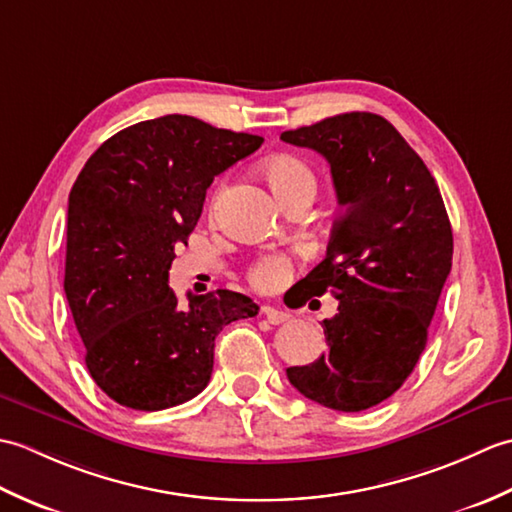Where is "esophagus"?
<instances>
[{
  "label": "esophagus",
  "mask_w": 512,
  "mask_h": 512,
  "mask_svg": "<svg viewBox=\"0 0 512 512\" xmlns=\"http://www.w3.org/2000/svg\"><path fill=\"white\" fill-rule=\"evenodd\" d=\"M262 314L266 317V321H268V323H273V325H279V323H286V321H290V314H288L286 310L275 308V306H262Z\"/></svg>",
  "instance_id": "obj_1"
}]
</instances>
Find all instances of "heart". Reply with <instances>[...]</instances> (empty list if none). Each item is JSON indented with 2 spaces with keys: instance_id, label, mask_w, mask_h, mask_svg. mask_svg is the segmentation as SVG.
<instances>
[{
  "instance_id": "heart-1",
  "label": "heart",
  "mask_w": 512,
  "mask_h": 512,
  "mask_svg": "<svg viewBox=\"0 0 512 512\" xmlns=\"http://www.w3.org/2000/svg\"><path fill=\"white\" fill-rule=\"evenodd\" d=\"M264 176L270 184V189L275 191L281 204L288 202L292 195L301 191H314L317 180H314L312 169L297 156L279 154L268 158L262 165ZM292 273V264L286 255L281 253H266L250 266L248 279L257 290H277L286 284Z\"/></svg>"
}]
</instances>
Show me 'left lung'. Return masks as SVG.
I'll list each match as a JSON object with an SVG mask.
<instances>
[{
  "instance_id": "obj_1",
  "label": "left lung",
  "mask_w": 512,
  "mask_h": 512,
  "mask_svg": "<svg viewBox=\"0 0 512 512\" xmlns=\"http://www.w3.org/2000/svg\"><path fill=\"white\" fill-rule=\"evenodd\" d=\"M281 140L330 162L345 213L328 255L299 281L303 299L332 292L328 354L288 367L292 387L336 411L387 400L413 372L451 273L453 233L431 171L383 116L347 112Z\"/></svg>"
}]
</instances>
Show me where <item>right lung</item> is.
Here are the masks:
<instances>
[{"instance_id":"add662e5","label":"right lung","mask_w":512,"mask_h":512,"mask_svg":"<svg viewBox=\"0 0 512 512\" xmlns=\"http://www.w3.org/2000/svg\"><path fill=\"white\" fill-rule=\"evenodd\" d=\"M262 143L169 114L105 140L76 178L63 288L90 376L118 405L160 411L195 398L209 385L215 336L257 314L233 290L187 295L184 306L169 268L213 178Z\"/></svg>"}]
</instances>
